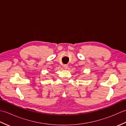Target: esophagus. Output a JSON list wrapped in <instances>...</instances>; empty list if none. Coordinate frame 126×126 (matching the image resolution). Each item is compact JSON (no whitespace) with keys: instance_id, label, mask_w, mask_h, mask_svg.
Returning <instances> with one entry per match:
<instances>
[{"instance_id":"1","label":"esophagus","mask_w":126,"mask_h":126,"mask_svg":"<svg viewBox=\"0 0 126 126\" xmlns=\"http://www.w3.org/2000/svg\"><path fill=\"white\" fill-rule=\"evenodd\" d=\"M68 66L67 64H64V65H63V68H64L65 69H66L68 68Z\"/></svg>"}]
</instances>
